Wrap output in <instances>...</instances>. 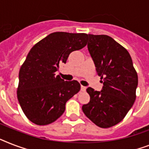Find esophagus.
<instances>
[{
    "label": "esophagus",
    "mask_w": 149,
    "mask_h": 149,
    "mask_svg": "<svg viewBox=\"0 0 149 149\" xmlns=\"http://www.w3.org/2000/svg\"><path fill=\"white\" fill-rule=\"evenodd\" d=\"M86 87L83 86H81V91H86Z\"/></svg>",
    "instance_id": "34e87169"
}]
</instances>
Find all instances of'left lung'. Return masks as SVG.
Wrapping results in <instances>:
<instances>
[{"label": "left lung", "mask_w": 149, "mask_h": 149, "mask_svg": "<svg viewBox=\"0 0 149 149\" xmlns=\"http://www.w3.org/2000/svg\"><path fill=\"white\" fill-rule=\"evenodd\" d=\"M88 50L103 86L88 87L89 103L82 106L86 117L101 128H109L125 118L135 102L138 75L126 49L107 35L88 34Z\"/></svg>", "instance_id": "obj_1"}]
</instances>
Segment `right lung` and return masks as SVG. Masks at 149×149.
<instances>
[{"label": "right lung", "mask_w": 149, "mask_h": 149, "mask_svg": "<svg viewBox=\"0 0 149 149\" xmlns=\"http://www.w3.org/2000/svg\"><path fill=\"white\" fill-rule=\"evenodd\" d=\"M86 33L55 32L36 43L19 72L17 99L23 112L34 124L45 125L63 115L66 103L80 90L77 80L56 76L69 55L86 45Z\"/></svg>", "instance_id": "right-lung-1"}]
</instances>
